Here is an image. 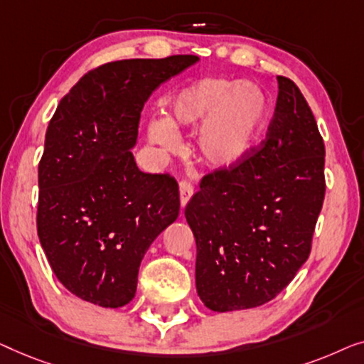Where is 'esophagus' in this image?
Segmentation results:
<instances>
[{"instance_id": "esophagus-1", "label": "esophagus", "mask_w": 364, "mask_h": 364, "mask_svg": "<svg viewBox=\"0 0 364 364\" xmlns=\"http://www.w3.org/2000/svg\"><path fill=\"white\" fill-rule=\"evenodd\" d=\"M193 193H194V188H193L191 183H189L188 180L180 181V199H181V206L183 208L186 206L189 199H191Z\"/></svg>"}]
</instances>
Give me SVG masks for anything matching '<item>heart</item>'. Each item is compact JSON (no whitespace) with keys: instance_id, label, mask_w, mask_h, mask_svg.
Returning <instances> with one entry per match:
<instances>
[{"instance_id":"b5f03b06","label":"heart","mask_w":364,"mask_h":364,"mask_svg":"<svg viewBox=\"0 0 364 364\" xmlns=\"http://www.w3.org/2000/svg\"><path fill=\"white\" fill-rule=\"evenodd\" d=\"M267 114V97L259 87L208 77L178 92L168 105V119H151L146 133L153 145L176 153L181 146L178 133L201 129L199 156L211 166L231 168L252 150Z\"/></svg>"}]
</instances>
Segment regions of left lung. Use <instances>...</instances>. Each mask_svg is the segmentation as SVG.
Listing matches in <instances>:
<instances>
[{"instance_id":"left-lung-1","label":"left lung","mask_w":364,"mask_h":364,"mask_svg":"<svg viewBox=\"0 0 364 364\" xmlns=\"http://www.w3.org/2000/svg\"><path fill=\"white\" fill-rule=\"evenodd\" d=\"M267 135L231 168L203 176L184 209L196 290L209 310L275 299L309 259L325 198V145L299 87L279 75Z\"/></svg>"}]
</instances>
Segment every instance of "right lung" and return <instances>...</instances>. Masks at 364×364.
<instances>
[{"mask_svg":"<svg viewBox=\"0 0 364 364\" xmlns=\"http://www.w3.org/2000/svg\"><path fill=\"white\" fill-rule=\"evenodd\" d=\"M198 55L125 59L92 69L63 97L39 161L38 235L59 282L117 309L135 296L141 259L180 214L170 175L138 170L143 105Z\"/></svg>","mask_w":364,"mask_h":364,"instance_id":"obj_1","label":"right lung"}]
</instances>
